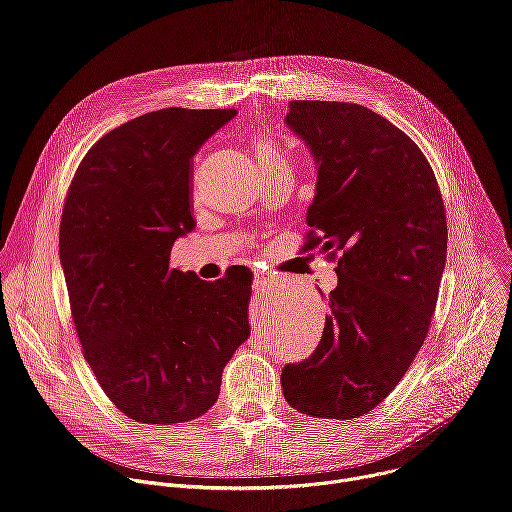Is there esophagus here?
<instances>
[{
	"instance_id": "esophagus-1",
	"label": "esophagus",
	"mask_w": 512,
	"mask_h": 512,
	"mask_svg": "<svg viewBox=\"0 0 512 512\" xmlns=\"http://www.w3.org/2000/svg\"><path fill=\"white\" fill-rule=\"evenodd\" d=\"M271 283H273V281H271V277H265V275H257V277H255V285H257V287H261V289L271 287Z\"/></svg>"
}]
</instances>
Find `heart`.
<instances>
[{
  "label": "heart",
  "mask_w": 512,
  "mask_h": 512,
  "mask_svg": "<svg viewBox=\"0 0 512 512\" xmlns=\"http://www.w3.org/2000/svg\"><path fill=\"white\" fill-rule=\"evenodd\" d=\"M255 150H257V156H279V152H277V148H275V143H271V141L265 139V137L257 139Z\"/></svg>",
  "instance_id": "1"
}]
</instances>
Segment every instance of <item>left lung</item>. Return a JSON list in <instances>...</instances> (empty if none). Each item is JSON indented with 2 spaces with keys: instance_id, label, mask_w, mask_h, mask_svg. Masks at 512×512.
I'll use <instances>...</instances> for the list:
<instances>
[{
  "instance_id": "1",
  "label": "left lung",
  "mask_w": 512,
  "mask_h": 512,
  "mask_svg": "<svg viewBox=\"0 0 512 512\" xmlns=\"http://www.w3.org/2000/svg\"><path fill=\"white\" fill-rule=\"evenodd\" d=\"M285 125L310 148L318 184L304 249L338 257L322 340L285 364V401L352 419L375 409L419 352L448 253L446 208L415 141L379 113L338 101H291Z\"/></svg>"
}]
</instances>
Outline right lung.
<instances>
[{
    "label": "right lung",
    "mask_w": 512,
    "mask_h": 512,
    "mask_svg": "<svg viewBox=\"0 0 512 512\" xmlns=\"http://www.w3.org/2000/svg\"><path fill=\"white\" fill-rule=\"evenodd\" d=\"M235 109L170 107L105 133L64 198L58 251L72 322L101 389L141 423H184L221 393L249 338L253 273L204 281L170 267L194 229L192 158Z\"/></svg>",
    "instance_id": "obj_1"
}]
</instances>
